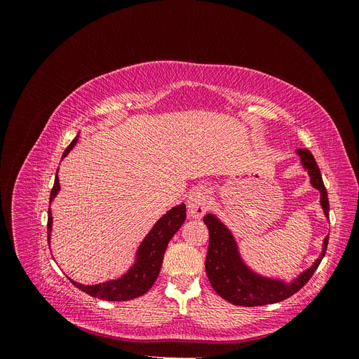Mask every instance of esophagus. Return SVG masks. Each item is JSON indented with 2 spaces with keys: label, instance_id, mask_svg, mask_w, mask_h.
Instances as JSON below:
<instances>
[{
  "label": "esophagus",
  "instance_id": "esophagus-1",
  "mask_svg": "<svg viewBox=\"0 0 359 359\" xmlns=\"http://www.w3.org/2000/svg\"><path fill=\"white\" fill-rule=\"evenodd\" d=\"M210 196L211 191L205 187H198L191 190L187 198L189 214L194 217V219H201V217L210 210Z\"/></svg>",
  "mask_w": 359,
  "mask_h": 359
}]
</instances>
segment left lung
<instances>
[{
  "label": "left lung",
  "mask_w": 359,
  "mask_h": 359,
  "mask_svg": "<svg viewBox=\"0 0 359 359\" xmlns=\"http://www.w3.org/2000/svg\"><path fill=\"white\" fill-rule=\"evenodd\" d=\"M297 154L301 158L302 168L309 172L310 184L319 190L323 214L330 219L328 193L323 186L316 160L309 149H297ZM203 222L210 231V245L205 260L206 276H208L214 290L223 299L232 302L233 306H266V304H276L292 297L307 283L327 253L328 236L323 240L322 253L314 260V264L287 283L285 280L269 278L255 273L243 260L232 232L227 229L224 223L217 219V215L206 214Z\"/></svg>",
  "instance_id": "8db88e82"
}]
</instances>
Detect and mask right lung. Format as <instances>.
I'll use <instances>...</instances> for the list:
<instances>
[{
    "label": "right lung",
    "instance_id": "add662e5",
    "mask_svg": "<svg viewBox=\"0 0 359 359\" xmlns=\"http://www.w3.org/2000/svg\"><path fill=\"white\" fill-rule=\"evenodd\" d=\"M76 136L72 144L64 151L62 157H66L70 149L78 142ZM60 191V180H58V170L55 182L50 191V202L57 198ZM184 220H186V205L181 203L173 206L165 215L160 217V220L153 226V229L148 232V235L144 238V241L140 243L135 264L128 268L127 273H124L121 277L107 280L104 283L99 285H82L76 283L74 280L69 278L72 283L81 289L82 292L88 293V295L99 298L103 301H128L135 299L137 297H142L154 285V281L158 277L160 268L163 264V256H165L166 247L172 236L178 232L180 227L182 226ZM50 232H52V212L50 208L48 211V241H50Z\"/></svg>",
    "mask_w": 359,
    "mask_h": 359
}]
</instances>
